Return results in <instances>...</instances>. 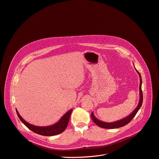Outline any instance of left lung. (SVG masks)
Returning a JSON list of instances; mask_svg holds the SVG:
<instances>
[{
	"instance_id": "1",
	"label": "left lung",
	"mask_w": 159,
	"mask_h": 159,
	"mask_svg": "<svg viewBox=\"0 0 159 159\" xmlns=\"http://www.w3.org/2000/svg\"><path fill=\"white\" fill-rule=\"evenodd\" d=\"M136 71L138 72V73L139 74L140 81V101H139V105H138L137 107L135 108V110L132 113H131L129 116L126 117L125 118H123L121 120L112 122V123H106V122H103L102 121H100V120L97 119L94 116L93 112H92V114H91L92 119L97 125H98L99 127H100L101 128H104V129H116V128L121 127H123V126L127 125V124L134 118V117L136 116V113L138 112V111H139V109L142 107V102H143V93H142V78H141L140 73L137 70H136Z\"/></svg>"
}]
</instances>
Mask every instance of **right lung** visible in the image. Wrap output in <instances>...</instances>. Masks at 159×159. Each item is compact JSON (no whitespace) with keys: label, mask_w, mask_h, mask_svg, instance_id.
I'll use <instances>...</instances> for the list:
<instances>
[{"label":"right lung","mask_w":159,"mask_h":159,"mask_svg":"<svg viewBox=\"0 0 159 159\" xmlns=\"http://www.w3.org/2000/svg\"><path fill=\"white\" fill-rule=\"evenodd\" d=\"M16 112L17 114V116L20 120L21 121L24 125L28 127L30 130H31L33 132L35 133H37L38 134L42 135V136H54L57 135L58 134H60L65 130L66 129L69 120H70V118L71 114L72 112V110H70V111H68L66 114H65L62 118H61L58 123L54 124L53 125L51 126H48V127H38V126H34L31 125V124L27 123L26 121H25L21 116L19 115L18 113L17 110H16Z\"/></svg>","instance_id":"obj_1"}]
</instances>
